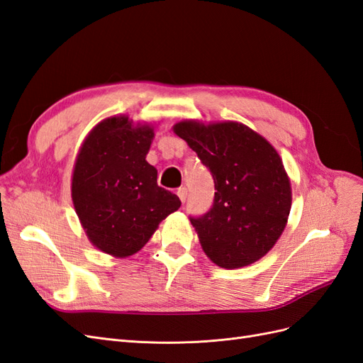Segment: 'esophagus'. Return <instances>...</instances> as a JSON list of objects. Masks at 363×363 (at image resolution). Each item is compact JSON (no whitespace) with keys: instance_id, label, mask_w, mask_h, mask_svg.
Returning <instances> with one entry per match:
<instances>
[{"instance_id":"34e87169","label":"esophagus","mask_w":363,"mask_h":363,"mask_svg":"<svg viewBox=\"0 0 363 363\" xmlns=\"http://www.w3.org/2000/svg\"><path fill=\"white\" fill-rule=\"evenodd\" d=\"M177 195H179L180 201H182V203H184V201H186V199H188V189H186L184 186H183V188H179V189H177Z\"/></svg>"}]
</instances>
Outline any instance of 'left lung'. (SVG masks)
I'll return each instance as SVG.
<instances>
[{"label":"left lung","mask_w":363,"mask_h":363,"mask_svg":"<svg viewBox=\"0 0 363 363\" xmlns=\"http://www.w3.org/2000/svg\"><path fill=\"white\" fill-rule=\"evenodd\" d=\"M174 131L213 177L212 207L204 215L189 216L207 257L233 269L265 256L283 233L292 201L277 151L239 123L183 121Z\"/></svg>","instance_id":"obj_1"}]
</instances>
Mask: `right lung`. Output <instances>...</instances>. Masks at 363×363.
Masks as SVG:
<instances>
[{"label":"right lung","instance_id":"right-lung-1","mask_svg":"<svg viewBox=\"0 0 363 363\" xmlns=\"http://www.w3.org/2000/svg\"><path fill=\"white\" fill-rule=\"evenodd\" d=\"M155 131L127 116L107 118L83 142L72 174V201L91 242L116 257L135 255L175 212L179 196L160 188L145 160Z\"/></svg>","mask_w":363,"mask_h":363}]
</instances>
